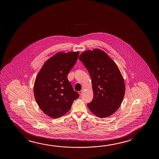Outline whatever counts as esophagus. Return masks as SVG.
Instances as JSON below:
<instances>
[{"instance_id": "34e87169", "label": "esophagus", "mask_w": 159, "mask_h": 159, "mask_svg": "<svg viewBox=\"0 0 159 159\" xmlns=\"http://www.w3.org/2000/svg\"><path fill=\"white\" fill-rule=\"evenodd\" d=\"M83 91H84L83 90H81V91H80L78 92L79 94V95H80V96H81V95H82V94L83 93Z\"/></svg>"}]
</instances>
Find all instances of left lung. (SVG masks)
Returning a JSON list of instances; mask_svg holds the SVG:
<instances>
[{
	"label": "left lung",
	"instance_id": "obj_1",
	"mask_svg": "<svg viewBox=\"0 0 159 159\" xmlns=\"http://www.w3.org/2000/svg\"><path fill=\"white\" fill-rule=\"evenodd\" d=\"M91 78L93 99L87 107L98 117L112 115L124 98V79L115 62L103 50L95 49L82 52L79 57Z\"/></svg>",
	"mask_w": 159,
	"mask_h": 159
}]
</instances>
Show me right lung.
<instances>
[{"label": "right lung", "instance_id": "right-lung-1", "mask_svg": "<svg viewBox=\"0 0 159 159\" xmlns=\"http://www.w3.org/2000/svg\"><path fill=\"white\" fill-rule=\"evenodd\" d=\"M79 52H59L48 59L37 74L34 86L35 99L39 108L53 118L69 111L79 97L68 80Z\"/></svg>", "mask_w": 159, "mask_h": 159}]
</instances>
